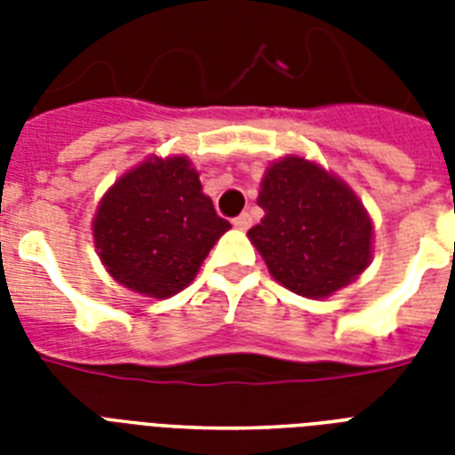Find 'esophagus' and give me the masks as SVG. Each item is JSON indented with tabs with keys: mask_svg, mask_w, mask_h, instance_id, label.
Masks as SVG:
<instances>
[{
	"mask_svg": "<svg viewBox=\"0 0 455 455\" xmlns=\"http://www.w3.org/2000/svg\"><path fill=\"white\" fill-rule=\"evenodd\" d=\"M250 224H252V217H250L248 212L238 214V217H235V220H234V227H235V228H241V231H245V228H250Z\"/></svg>",
	"mask_w": 455,
	"mask_h": 455,
	"instance_id": "1",
	"label": "esophagus"
}]
</instances>
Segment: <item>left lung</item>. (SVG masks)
<instances>
[{"label":"left lung","mask_w":455,"mask_h":455,"mask_svg":"<svg viewBox=\"0 0 455 455\" xmlns=\"http://www.w3.org/2000/svg\"><path fill=\"white\" fill-rule=\"evenodd\" d=\"M248 231L269 274L302 298L321 299L361 276L373 252V221L356 193L331 172L288 156L267 167Z\"/></svg>","instance_id":"obj_1"}]
</instances>
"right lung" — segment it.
Listing matches in <instances>:
<instances>
[{
	"mask_svg": "<svg viewBox=\"0 0 455 455\" xmlns=\"http://www.w3.org/2000/svg\"><path fill=\"white\" fill-rule=\"evenodd\" d=\"M92 228L110 276L160 299L191 283L231 224L214 212L188 157L153 156L110 186Z\"/></svg>",
	"mask_w": 455,
	"mask_h": 455,
	"instance_id": "right-lung-1",
	"label": "right lung"
}]
</instances>
